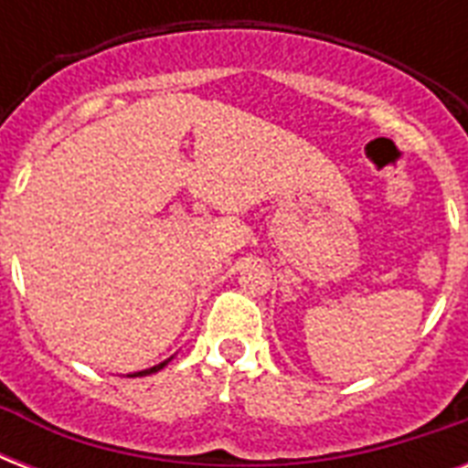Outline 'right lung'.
<instances>
[{
	"mask_svg": "<svg viewBox=\"0 0 468 468\" xmlns=\"http://www.w3.org/2000/svg\"><path fill=\"white\" fill-rule=\"evenodd\" d=\"M169 359H172V356H169ZM169 359H165V362L155 364V367H150V369H143V371H135V374H128V377H148V374H155V371H160L162 367H167Z\"/></svg>",
	"mask_w": 468,
	"mask_h": 468,
	"instance_id": "obj_1",
	"label": "right lung"
}]
</instances>
